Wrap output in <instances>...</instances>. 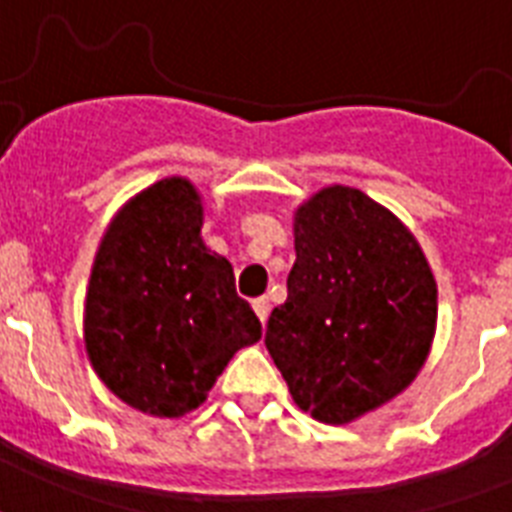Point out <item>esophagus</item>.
<instances>
[{"instance_id": "1", "label": "esophagus", "mask_w": 512, "mask_h": 512, "mask_svg": "<svg viewBox=\"0 0 512 512\" xmlns=\"http://www.w3.org/2000/svg\"><path fill=\"white\" fill-rule=\"evenodd\" d=\"M252 308H255L257 319L268 321V313H271V303H268V297H257V300H252Z\"/></svg>"}]
</instances>
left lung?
<instances>
[{"label": "left lung", "mask_w": 512, "mask_h": 512, "mask_svg": "<svg viewBox=\"0 0 512 512\" xmlns=\"http://www.w3.org/2000/svg\"><path fill=\"white\" fill-rule=\"evenodd\" d=\"M287 303L265 348L295 404L348 425L404 393L436 337L438 289L414 233L388 207L327 185L295 209Z\"/></svg>", "instance_id": "8db88e82"}]
</instances>
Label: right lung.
<instances>
[{
    "mask_svg": "<svg viewBox=\"0 0 512 512\" xmlns=\"http://www.w3.org/2000/svg\"><path fill=\"white\" fill-rule=\"evenodd\" d=\"M201 225L199 188L164 177L111 217L92 263L87 358L116 398L151 417L199 409L233 353L263 337Z\"/></svg>",
    "mask_w": 512,
    "mask_h": 512,
    "instance_id": "add662e5",
    "label": "right lung"
}]
</instances>
